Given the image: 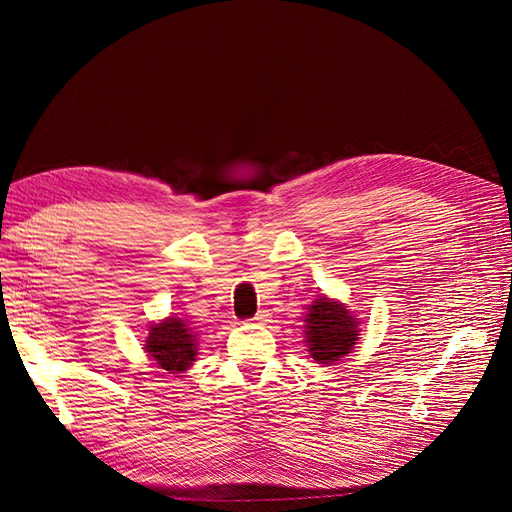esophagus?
<instances>
[{
    "instance_id": "34e87169",
    "label": "esophagus",
    "mask_w": 512,
    "mask_h": 512,
    "mask_svg": "<svg viewBox=\"0 0 512 512\" xmlns=\"http://www.w3.org/2000/svg\"><path fill=\"white\" fill-rule=\"evenodd\" d=\"M269 320H271L269 309H260V312L254 316V322H256V324H267Z\"/></svg>"
}]
</instances>
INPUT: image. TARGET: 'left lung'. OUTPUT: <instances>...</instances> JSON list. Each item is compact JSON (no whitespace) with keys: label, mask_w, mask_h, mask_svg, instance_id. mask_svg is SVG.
Returning <instances> with one entry per match:
<instances>
[{"label":"left lung","mask_w":512,"mask_h":512,"mask_svg":"<svg viewBox=\"0 0 512 512\" xmlns=\"http://www.w3.org/2000/svg\"><path fill=\"white\" fill-rule=\"evenodd\" d=\"M305 309V344L318 365H335L354 350L361 339V322L346 303L318 294Z\"/></svg>","instance_id":"obj_1"}]
</instances>
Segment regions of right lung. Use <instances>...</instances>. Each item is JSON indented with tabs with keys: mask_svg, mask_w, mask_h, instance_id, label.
<instances>
[{
	"mask_svg": "<svg viewBox=\"0 0 512 512\" xmlns=\"http://www.w3.org/2000/svg\"><path fill=\"white\" fill-rule=\"evenodd\" d=\"M143 346L158 369H164L168 374H183L196 361L198 333L190 327L188 320L168 316L151 324Z\"/></svg>",
	"mask_w": 512,
	"mask_h": 512,
	"instance_id": "obj_1",
	"label": "right lung"
}]
</instances>
